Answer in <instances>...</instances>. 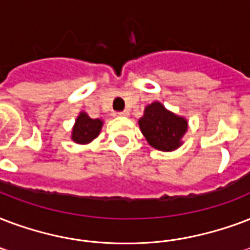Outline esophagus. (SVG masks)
Listing matches in <instances>:
<instances>
[{"label":"esophagus","instance_id":"34e87169","mask_svg":"<svg viewBox=\"0 0 250 250\" xmlns=\"http://www.w3.org/2000/svg\"><path fill=\"white\" fill-rule=\"evenodd\" d=\"M115 117H128V111H119L114 114Z\"/></svg>","mask_w":250,"mask_h":250}]
</instances>
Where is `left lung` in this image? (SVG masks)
I'll use <instances>...</instances> for the list:
<instances>
[{
  "mask_svg": "<svg viewBox=\"0 0 250 250\" xmlns=\"http://www.w3.org/2000/svg\"><path fill=\"white\" fill-rule=\"evenodd\" d=\"M139 127L150 146L171 152L182 144L188 121L167 110L163 104L153 102L144 110V115L139 119Z\"/></svg>",
  "mask_w": 250,
  "mask_h": 250,
  "instance_id": "left-lung-1",
  "label": "left lung"
}]
</instances>
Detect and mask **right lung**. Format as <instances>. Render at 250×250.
I'll list each match as a JSON object with an SVG mask.
<instances>
[{
    "label": "right lung",
    "instance_id": "obj_1",
    "mask_svg": "<svg viewBox=\"0 0 250 250\" xmlns=\"http://www.w3.org/2000/svg\"><path fill=\"white\" fill-rule=\"evenodd\" d=\"M102 125L101 119H91L86 112L81 111L72 129V140L77 144H89L100 135Z\"/></svg>",
    "mask_w": 250,
    "mask_h": 250
}]
</instances>
